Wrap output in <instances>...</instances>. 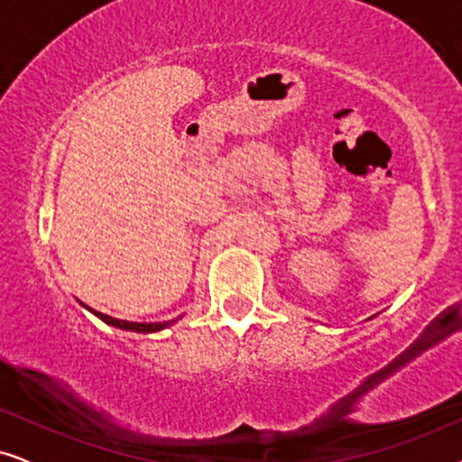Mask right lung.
<instances>
[{
  "label": "right lung",
  "mask_w": 462,
  "mask_h": 462,
  "mask_svg": "<svg viewBox=\"0 0 462 462\" xmlns=\"http://www.w3.org/2000/svg\"><path fill=\"white\" fill-rule=\"evenodd\" d=\"M86 307V305H84ZM88 311L97 315L98 319H103L105 324H109L113 328H119V330H128V332H138V334H151V332H160L163 328L172 326L179 321L180 318L176 319H170V321H151V324H141V321H125V319H117V318H111V315H105V313H98L94 311V309L88 307Z\"/></svg>",
  "instance_id": "1"
}]
</instances>
